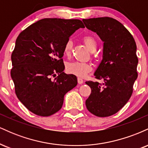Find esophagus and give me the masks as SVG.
<instances>
[{
    "mask_svg": "<svg viewBox=\"0 0 148 148\" xmlns=\"http://www.w3.org/2000/svg\"><path fill=\"white\" fill-rule=\"evenodd\" d=\"M77 80H78V83H79V84H82L83 83H84V80H83L82 79H81V78L78 77Z\"/></svg>",
    "mask_w": 148,
    "mask_h": 148,
    "instance_id": "34e87169",
    "label": "esophagus"
}]
</instances>
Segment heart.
Here are the masks:
<instances>
[{"label":"heart","mask_w":148,"mask_h":148,"mask_svg":"<svg viewBox=\"0 0 148 148\" xmlns=\"http://www.w3.org/2000/svg\"><path fill=\"white\" fill-rule=\"evenodd\" d=\"M84 43L87 46L88 48L92 51H95L97 48V42L95 39L90 35H86L83 38ZM72 42L71 40H67L65 42L63 48V53L65 56H69L72 52ZM92 67L90 64L86 63V62H81L74 61V62H69L67 64L66 69L70 74L79 76V77H84L91 70Z\"/></svg>","instance_id":"1"}]
</instances>
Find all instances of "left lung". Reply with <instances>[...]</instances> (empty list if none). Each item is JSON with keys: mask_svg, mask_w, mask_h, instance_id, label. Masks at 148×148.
I'll return each mask as SVG.
<instances>
[{"mask_svg": "<svg viewBox=\"0 0 148 148\" xmlns=\"http://www.w3.org/2000/svg\"><path fill=\"white\" fill-rule=\"evenodd\" d=\"M83 21L103 42V59L94 74L103 83L86 81L91 88L86 107L96 116H111L126 104L133 92L138 77L136 45L129 30L114 18L98 17Z\"/></svg>", "mask_w": 148, "mask_h": 148, "instance_id": "1", "label": "left lung"}]
</instances>
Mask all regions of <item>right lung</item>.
Wrapping results in <instances>:
<instances>
[{
	"label": "right lung",
	"instance_id": "add662e5",
	"mask_svg": "<svg viewBox=\"0 0 148 148\" xmlns=\"http://www.w3.org/2000/svg\"><path fill=\"white\" fill-rule=\"evenodd\" d=\"M80 28H85L81 20L46 18L16 38L11 77L18 99L32 113L44 117L56 113L64 95L77 85L76 76L63 72L62 56L65 42Z\"/></svg>",
	"mask_w": 148,
	"mask_h": 148
}]
</instances>
